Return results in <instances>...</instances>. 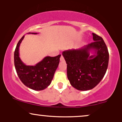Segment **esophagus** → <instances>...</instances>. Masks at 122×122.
<instances>
[{"label": "esophagus", "mask_w": 122, "mask_h": 122, "mask_svg": "<svg viewBox=\"0 0 122 122\" xmlns=\"http://www.w3.org/2000/svg\"><path fill=\"white\" fill-rule=\"evenodd\" d=\"M60 60H61V61H64V57H63V56L61 55V58H60Z\"/></svg>", "instance_id": "1"}]
</instances>
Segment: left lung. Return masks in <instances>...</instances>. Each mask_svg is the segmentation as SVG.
<instances>
[{
    "instance_id": "obj_1",
    "label": "left lung",
    "mask_w": 122,
    "mask_h": 122,
    "mask_svg": "<svg viewBox=\"0 0 122 122\" xmlns=\"http://www.w3.org/2000/svg\"><path fill=\"white\" fill-rule=\"evenodd\" d=\"M93 43L78 49L67 50L62 55L67 64V77L79 91H88L99 84L106 74L109 61L108 48L103 38L94 33ZM95 54L90 56V51Z\"/></svg>"
}]
</instances>
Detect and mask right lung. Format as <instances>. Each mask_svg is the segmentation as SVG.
Wrapping results in <instances>:
<instances>
[{
	"mask_svg": "<svg viewBox=\"0 0 122 122\" xmlns=\"http://www.w3.org/2000/svg\"><path fill=\"white\" fill-rule=\"evenodd\" d=\"M36 34V33H28ZM24 36L19 40L14 51V66L19 79L27 87L34 91H42L51 84L57 69L61 55L46 56L35 66H26L19 57V46Z\"/></svg>",
	"mask_w": 122,
	"mask_h": 122,
	"instance_id": "obj_1",
	"label": "right lung"
}]
</instances>
